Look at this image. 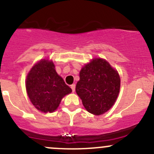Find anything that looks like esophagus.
Returning <instances> with one entry per match:
<instances>
[{
    "mask_svg": "<svg viewBox=\"0 0 154 154\" xmlns=\"http://www.w3.org/2000/svg\"><path fill=\"white\" fill-rule=\"evenodd\" d=\"M75 87H76V85H74V84H72V85H71V88H72V90L73 92H74V91H75Z\"/></svg>",
    "mask_w": 154,
    "mask_h": 154,
    "instance_id": "esophagus-1",
    "label": "esophagus"
}]
</instances>
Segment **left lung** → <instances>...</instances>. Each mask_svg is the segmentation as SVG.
Returning a JSON list of instances; mask_svg holds the SVG:
<instances>
[{
    "mask_svg": "<svg viewBox=\"0 0 154 154\" xmlns=\"http://www.w3.org/2000/svg\"><path fill=\"white\" fill-rule=\"evenodd\" d=\"M120 85L121 80L117 71L105 60L95 58L81 69L76 92L87 111L99 116L114 104Z\"/></svg>",
    "mask_w": 154,
    "mask_h": 154,
    "instance_id": "left-lung-1",
    "label": "left lung"
}]
</instances>
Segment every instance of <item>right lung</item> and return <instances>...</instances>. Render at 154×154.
I'll use <instances>...</instances> for the list:
<instances>
[{"label":"right lung","instance_id":"add662e5","mask_svg":"<svg viewBox=\"0 0 154 154\" xmlns=\"http://www.w3.org/2000/svg\"><path fill=\"white\" fill-rule=\"evenodd\" d=\"M26 91L30 102L43 112H52L62 98L72 89L57 74L52 61L42 60L30 69L26 79Z\"/></svg>","mask_w":154,"mask_h":154}]
</instances>
